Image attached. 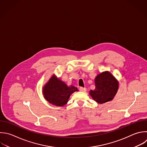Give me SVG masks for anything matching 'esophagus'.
<instances>
[{"instance_id": "34e87169", "label": "esophagus", "mask_w": 147, "mask_h": 147, "mask_svg": "<svg viewBox=\"0 0 147 147\" xmlns=\"http://www.w3.org/2000/svg\"><path fill=\"white\" fill-rule=\"evenodd\" d=\"M79 90L80 91H82V92H86L87 91V88L86 87H80L79 88Z\"/></svg>"}]
</instances>
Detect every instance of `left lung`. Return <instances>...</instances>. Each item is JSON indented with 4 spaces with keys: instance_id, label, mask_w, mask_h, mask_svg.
<instances>
[{
    "instance_id": "1",
    "label": "left lung",
    "mask_w": 147,
    "mask_h": 147,
    "mask_svg": "<svg viewBox=\"0 0 147 147\" xmlns=\"http://www.w3.org/2000/svg\"><path fill=\"white\" fill-rule=\"evenodd\" d=\"M95 88L90 91V95L97 103L102 104L111 100L118 89V82L108 71L98 75L95 79Z\"/></svg>"
}]
</instances>
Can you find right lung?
Returning a JSON list of instances; mask_svg holds the SVG:
<instances>
[{"instance_id":"obj_1","label":"right lung","mask_w":147,"mask_h":147,"mask_svg":"<svg viewBox=\"0 0 147 147\" xmlns=\"http://www.w3.org/2000/svg\"><path fill=\"white\" fill-rule=\"evenodd\" d=\"M77 91L78 90L76 87H68L53 75L43 87L42 93L45 99L50 103L57 106H63L68 102L71 95Z\"/></svg>"}]
</instances>
